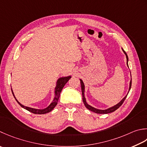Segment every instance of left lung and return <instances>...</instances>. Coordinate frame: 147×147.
Listing matches in <instances>:
<instances>
[{"label": "left lung", "instance_id": "left-lung-1", "mask_svg": "<svg viewBox=\"0 0 147 147\" xmlns=\"http://www.w3.org/2000/svg\"><path fill=\"white\" fill-rule=\"evenodd\" d=\"M122 50H123V53H125V56H126V59H127V66H128V60H129V59H128V56H127V53H125V51L124 50H123V49H122ZM80 83H81V87H82V96H83V103H84L85 107L87 108L88 109V110H90V111H93V112H94V113H96L107 114V113H112V112H113V111H115V110H117V109L119 108L120 107V106L123 104V101H124L125 98H126V97H127V94H129V90H130V89H131L132 81H131V80L130 83H129V91H128L127 94L126 95V96H125L124 97H123V98L121 100H120V101L119 103H118V104H117L116 105H115V106H112V107H111V108H108V109H106V110H99V109L95 108L92 107V106H91L90 105H89L87 104V101H86V99H85V94H84V92H85V85H84V83H83V81H82V80L81 79H80Z\"/></svg>", "mask_w": 147, "mask_h": 147}]
</instances>
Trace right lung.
<instances>
[{"label":"right lung","mask_w":147,"mask_h":147,"mask_svg":"<svg viewBox=\"0 0 147 147\" xmlns=\"http://www.w3.org/2000/svg\"><path fill=\"white\" fill-rule=\"evenodd\" d=\"M71 78V76H69L60 78L58 79L56 83V87L55 88V97L53 101L51 102V104L49 105L47 108H46L45 109H41V110H40V109H36V108L27 107V106H25L24 105H22L21 103L18 102V100L16 99L12 89H11V90H12V93L13 94L14 98H15L16 101L18 102V104L21 106L22 108H24V109H25V110H27L28 111H30L31 113H34V114H45V113H49V112H50L51 111H52L53 110V108L55 107L56 105H57V102H58V100L60 97V92H61L62 88H64V85L66 84V83L69 81V80Z\"/></svg>","instance_id":"right-lung-1"}]
</instances>
